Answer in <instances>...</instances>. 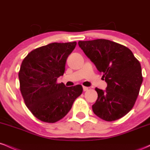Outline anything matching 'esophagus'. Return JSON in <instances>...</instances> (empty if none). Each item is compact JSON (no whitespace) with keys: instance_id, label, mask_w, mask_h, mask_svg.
<instances>
[{"instance_id":"obj_1","label":"esophagus","mask_w":150,"mask_h":150,"mask_svg":"<svg viewBox=\"0 0 150 150\" xmlns=\"http://www.w3.org/2000/svg\"><path fill=\"white\" fill-rule=\"evenodd\" d=\"M82 88H83V91H87L88 90V87H85V86H83V87H82Z\"/></svg>"}]
</instances>
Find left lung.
Returning a JSON list of instances; mask_svg holds the SVG:
<instances>
[{"mask_svg": "<svg viewBox=\"0 0 150 150\" xmlns=\"http://www.w3.org/2000/svg\"><path fill=\"white\" fill-rule=\"evenodd\" d=\"M78 44L107 83L106 90L95 89L98 98L93 112L106 121L122 118L133 107L140 92L143 80L140 62L126 46L107 39Z\"/></svg>", "mask_w": 150, "mask_h": 150, "instance_id": "1", "label": "left lung"}]
</instances>
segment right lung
Masks as SVG:
<instances>
[{
	"mask_svg": "<svg viewBox=\"0 0 150 150\" xmlns=\"http://www.w3.org/2000/svg\"><path fill=\"white\" fill-rule=\"evenodd\" d=\"M77 43H51L28 53L20 72V92L24 101L36 118L46 123L63 118L82 94V85L67 87L58 84L63 75L66 60Z\"/></svg>",
	"mask_w": 150,
	"mask_h": 150,
	"instance_id": "obj_1",
	"label": "right lung"
}]
</instances>
